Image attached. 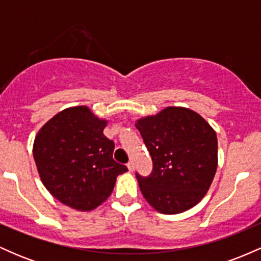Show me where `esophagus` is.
Segmentation results:
<instances>
[{"instance_id":"34e87169","label":"esophagus","mask_w":261,"mask_h":261,"mask_svg":"<svg viewBox=\"0 0 261 261\" xmlns=\"http://www.w3.org/2000/svg\"><path fill=\"white\" fill-rule=\"evenodd\" d=\"M127 168H128V170H130V172H134L135 170V163L133 161H130L127 163Z\"/></svg>"}]
</instances>
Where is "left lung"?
Returning a JSON list of instances; mask_svg holds the SVG:
<instances>
[{
    "label": "left lung",
    "instance_id": "obj_1",
    "mask_svg": "<svg viewBox=\"0 0 261 261\" xmlns=\"http://www.w3.org/2000/svg\"><path fill=\"white\" fill-rule=\"evenodd\" d=\"M151 154L153 170L136 173L141 193L161 214L194 207L207 193L217 169V136L199 114L168 107L136 122Z\"/></svg>",
    "mask_w": 261,
    "mask_h": 261
}]
</instances>
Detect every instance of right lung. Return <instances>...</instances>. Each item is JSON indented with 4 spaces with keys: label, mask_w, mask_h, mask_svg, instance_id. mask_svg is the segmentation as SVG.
<instances>
[{
    "label": "right lung",
    "mask_w": 261,
    "mask_h": 261,
    "mask_svg": "<svg viewBox=\"0 0 261 261\" xmlns=\"http://www.w3.org/2000/svg\"><path fill=\"white\" fill-rule=\"evenodd\" d=\"M107 120L89 108H67L40 128L33 154L41 181L70 207L91 211L112 194L126 166L113 160L114 142L104 136Z\"/></svg>",
    "instance_id": "obj_1"
}]
</instances>
